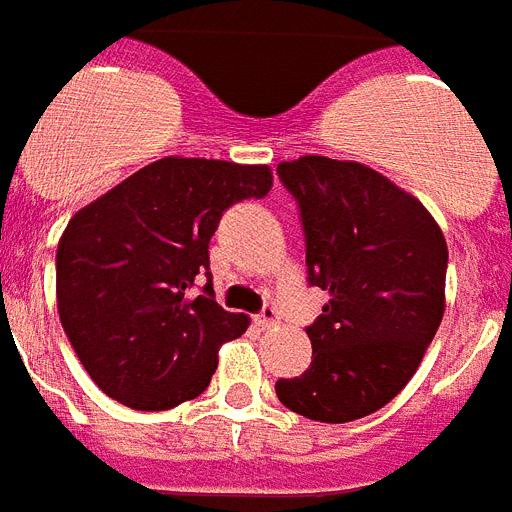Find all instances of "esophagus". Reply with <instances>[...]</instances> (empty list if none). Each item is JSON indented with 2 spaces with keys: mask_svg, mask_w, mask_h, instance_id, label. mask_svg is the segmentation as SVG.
I'll use <instances>...</instances> for the list:
<instances>
[{
  "mask_svg": "<svg viewBox=\"0 0 512 512\" xmlns=\"http://www.w3.org/2000/svg\"><path fill=\"white\" fill-rule=\"evenodd\" d=\"M277 319H280L277 308L264 306V311H261V314H256V319H253V322L259 324L261 329H269V327H274V324H277Z\"/></svg>",
  "mask_w": 512,
  "mask_h": 512,
  "instance_id": "1",
  "label": "esophagus"
}]
</instances>
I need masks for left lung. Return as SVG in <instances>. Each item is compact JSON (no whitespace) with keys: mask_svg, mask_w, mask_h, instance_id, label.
<instances>
[{"mask_svg":"<svg viewBox=\"0 0 512 512\" xmlns=\"http://www.w3.org/2000/svg\"><path fill=\"white\" fill-rule=\"evenodd\" d=\"M277 175L301 209L308 285L329 303L306 327L311 366L274 390L311 421H356L411 382L437 335L445 235L418 198L366 164L301 156Z\"/></svg>","mask_w":512,"mask_h":512,"instance_id":"obj_1","label":"left lung"}]
</instances>
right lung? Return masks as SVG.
Returning <instances> with one entry per match:
<instances>
[{"mask_svg":"<svg viewBox=\"0 0 512 512\" xmlns=\"http://www.w3.org/2000/svg\"><path fill=\"white\" fill-rule=\"evenodd\" d=\"M272 188L266 164L164 156L67 222L57 246V308L101 392L135 411L198 398L217 350L248 329L214 301L209 240L243 198ZM207 277L205 293L189 287Z\"/></svg>","mask_w":512,"mask_h":512,"instance_id":"add662e5","label":"right lung"}]
</instances>
